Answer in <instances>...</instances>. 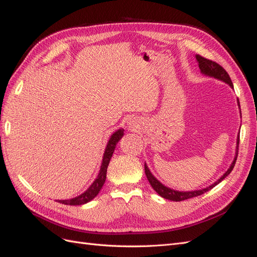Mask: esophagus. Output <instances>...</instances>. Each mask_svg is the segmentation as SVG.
<instances>
[{"instance_id":"obj_1","label":"esophagus","mask_w":257,"mask_h":257,"mask_svg":"<svg viewBox=\"0 0 257 257\" xmlns=\"http://www.w3.org/2000/svg\"><path fill=\"white\" fill-rule=\"evenodd\" d=\"M134 124H135V123H133V121H132V122H128V127H130V128H132L133 131L135 130V126H136V125H134Z\"/></svg>"}]
</instances>
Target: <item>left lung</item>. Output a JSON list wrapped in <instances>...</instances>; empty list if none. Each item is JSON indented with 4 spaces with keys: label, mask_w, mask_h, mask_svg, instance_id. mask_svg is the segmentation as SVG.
<instances>
[{
    "label": "left lung",
    "mask_w": 257,
    "mask_h": 257,
    "mask_svg": "<svg viewBox=\"0 0 257 257\" xmlns=\"http://www.w3.org/2000/svg\"><path fill=\"white\" fill-rule=\"evenodd\" d=\"M195 58H196V61L198 63V66H199L201 74L205 75V76H208V77H212V78H215L217 80H221L225 83H227L231 89H234V85H232V82L230 80L229 75L227 74V72L225 71V69L221 65L215 63V62H213L211 60H208V59L200 57L199 54H196ZM237 100H238V98H237ZM238 107L240 108L239 100H238ZM240 114H241V111H240ZM238 147H239V134L237 136L236 155H235L234 161H232L229 168L223 174V176H221L219 179H217V180L214 183L210 184L209 186H206V188L200 189V190L184 192V191H177V190H174V189H170V188H168V186H166V185L163 184L162 182H160L158 179L152 175V173L150 172V169H149V167L147 166L146 163H145V173H146V176L148 178V181L150 182L153 190L157 192L159 195L162 196L163 198L168 199V200H173V201H181V200H185V199H189V198H192V197H196V196H199V195H201V194H204V193L210 191L211 189H213L215 185L219 184L223 180V179H225L230 174L232 168H234V166H235V163H236V160H237Z\"/></svg>",
    "instance_id": "8db88e82"
}]
</instances>
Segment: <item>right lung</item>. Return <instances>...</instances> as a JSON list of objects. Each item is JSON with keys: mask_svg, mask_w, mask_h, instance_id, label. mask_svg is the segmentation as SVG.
<instances>
[{"mask_svg": "<svg viewBox=\"0 0 257 257\" xmlns=\"http://www.w3.org/2000/svg\"><path fill=\"white\" fill-rule=\"evenodd\" d=\"M124 135V130L119 128L118 131L113 132V134L110 136L109 141L107 143V146L105 148V152L103 155V161H102V165H100L99 173L97 177L95 178V180L93 181V183L89 186V188L85 190L82 194H80L79 196H76L71 199H59L57 200L60 204H64V205H71V206H79L87 204L89 201H91L93 198H94L99 191L102 190L103 185L106 180V174H107V167L109 165L110 159L113 154V151L116 147V144L119 143L120 139Z\"/></svg>", "mask_w": 257, "mask_h": 257, "instance_id": "1", "label": "right lung"}]
</instances>
